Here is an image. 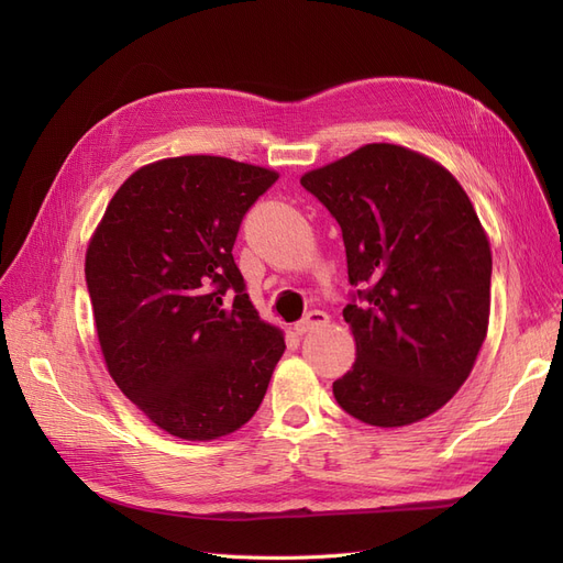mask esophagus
Listing matches in <instances>:
<instances>
[{
	"instance_id": "obj_1",
	"label": "esophagus",
	"mask_w": 563,
	"mask_h": 563,
	"mask_svg": "<svg viewBox=\"0 0 563 563\" xmlns=\"http://www.w3.org/2000/svg\"><path fill=\"white\" fill-rule=\"evenodd\" d=\"M327 323H329V314H327V312L312 310L310 314H305V317L296 323L294 331H296L298 335H305V333H310V331H314V329L327 327Z\"/></svg>"
}]
</instances>
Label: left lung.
<instances>
[{
    "instance_id": "8db88e82",
    "label": "left lung",
    "mask_w": 563,
    "mask_h": 563,
    "mask_svg": "<svg viewBox=\"0 0 563 563\" xmlns=\"http://www.w3.org/2000/svg\"><path fill=\"white\" fill-rule=\"evenodd\" d=\"M343 230L356 360L338 406L373 428L437 413L467 380L490 314V244L463 185L439 162L368 143L300 178Z\"/></svg>"
}]
</instances>
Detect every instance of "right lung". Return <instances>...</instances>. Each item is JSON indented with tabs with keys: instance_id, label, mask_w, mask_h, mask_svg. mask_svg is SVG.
Segmentation results:
<instances>
[{
	"instance_id": "obj_1",
	"label": "right lung",
	"mask_w": 563,
	"mask_h": 563,
	"mask_svg": "<svg viewBox=\"0 0 563 563\" xmlns=\"http://www.w3.org/2000/svg\"><path fill=\"white\" fill-rule=\"evenodd\" d=\"M277 178L211 155L152 162L122 183L91 234L84 272L106 366L172 437L240 430L286 350L232 258L244 213Z\"/></svg>"
}]
</instances>
